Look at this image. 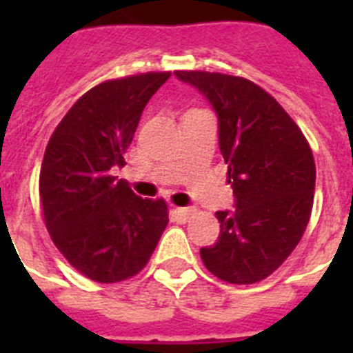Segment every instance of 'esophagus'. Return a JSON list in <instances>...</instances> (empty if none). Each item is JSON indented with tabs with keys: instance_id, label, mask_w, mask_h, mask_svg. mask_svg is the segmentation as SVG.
<instances>
[{
	"instance_id": "1",
	"label": "esophagus",
	"mask_w": 353,
	"mask_h": 353,
	"mask_svg": "<svg viewBox=\"0 0 353 353\" xmlns=\"http://www.w3.org/2000/svg\"><path fill=\"white\" fill-rule=\"evenodd\" d=\"M192 214V208L189 207H179V208H174V215L179 217V221H182V223H185L189 217H191Z\"/></svg>"
}]
</instances>
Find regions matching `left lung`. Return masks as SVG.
Masks as SVG:
<instances>
[{"label": "left lung", "mask_w": 353, "mask_h": 353, "mask_svg": "<svg viewBox=\"0 0 353 353\" xmlns=\"http://www.w3.org/2000/svg\"><path fill=\"white\" fill-rule=\"evenodd\" d=\"M214 108L235 210L215 212L219 239L199 254L226 283L251 285L290 256L310 223L314 168L310 143L272 95L244 77L176 70Z\"/></svg>", "instance_id": "obj_1"}]
</instances>
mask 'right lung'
Segmentation results:
<instances>
[{"label": "right lung", "instance_id": "right-lung-1", "mask_svg": "<svg viewBox=\"0 0 353 353\" xmlns=\"http://www.w3.org/2000/svg\"><path fill=\"white\" fill-rule=\"evenodd\" d=\"M171 72L105 81L84 93L52 132L40 201L52 242L97 283H118L148 263L168 226L164 199H143L113 176L125 164L143 109Z\"/></svg>", "mask_w": 353, "mask_h": 353}]
</instances>
